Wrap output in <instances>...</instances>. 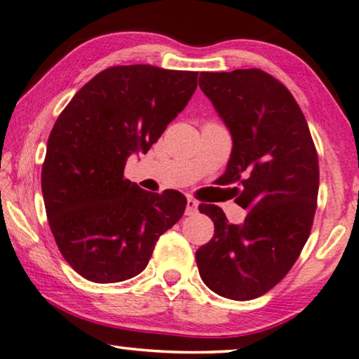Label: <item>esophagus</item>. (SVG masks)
Masks as SVG:
<instances>
[{
	"label": "esophagus",
	"instance_id": "1",
	"mask_svg": "<svg viewBox=\"0 0 359 359\" xmlns=\"http://www.w3.org/2000/svg\"><path fill=\"white\" fill-rule=\"evenodd\" d=\"M198 210V201L195 198H187V210L185 214L187 216H191V214H195Z\"/></svg>",
	"mask_w": 359,
	"mask_h": 359
}]
</instances>
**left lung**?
Segmentation results:
<instances>
[{
    "mask_svg": "<svg viewBox=\"0 0 359 359\" xmlns=\"http://www.w3.org/2000/svg\"><path fill=\"white\" fill-rule=\"evenodd\" d=\"M200 88L232 135L219 182L248 210L231 224L216 205H200L214 235L196 251L203 282L217 295L247 302L276 287L311 232L319 161L302 109L285 85L261 69L201 72Z\"/></svg>",
    "mask_w": 359,
    "mask_h": 359,
    "instance_id": "left-lung-1",
    "label": "left lung"
}]
</instances>
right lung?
<instances>
[{
	"mask_svg": "<svg viewBox=\"0 0 359 359\" xmlns=\"http://www.w3.org/2000/svg\"><path fill=\"white\" fill-rule=\"evenodd\" d=\"M198 72L114 66L85 83L55 122L41 191L64 259L87 280L112 283L145 269L158 238L185 211L177 190L151 194L124 177L196 90Z\"/></svg>",
	"mask_w": 359,
	"mask_h": 359,
	"instance_id": "obj_1",
	"label": "right lung"
}]
</instances>
